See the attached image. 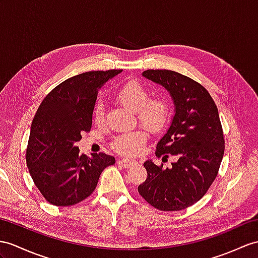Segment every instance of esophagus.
Returning a JSON list of instances; mask_svg holds the SVG:
<instances>
[{
	"instance_id": "obj_1",
	"label": "esophagus",
	"mask_w": 258,
	"mask_h": 258,
	"mask_svg": "<svg viewBox=\"0 0 258 258\" xmlns=\"http://www.w3.org/2000/svg\"><path fill=\"white\" fill-rule=\"evenodd\" d=\"M118 164L121 165L124 168H128V167H131V166L136 165L137 164V161L129 160V159H123V160H119L118 161Z\"/></svg>"
}]
</instances>
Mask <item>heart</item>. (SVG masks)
Segmentation results:
<instances>
[{"label":"heart","instance_id":"b5f03b06","mask_svg":"<svg viewBox=\"0 0 258 258\" xmlns=\"http://www.w3.org/2000/svg\"><path fill=\"white\" fill-rule=\"evenodd\" d=\"M117 97L125 108L137 112L140 123L149 130L158 131L165 125L168 117L166 103L160 98L149 99L147 90L138 82H128L121 86V89L118 91ZM104 115V104L98 102L93 111L94 120L97 123L103 122ZM146 140L147 134L143 130H136L115 138L112 141V148L122 155L133 156L140 152Z\"/></svg>","mask_w":258,"mask_h":258}]
</instances>
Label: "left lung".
Masks as SVG:
<instances>
[{
    "label": "left lung",
    "mask_w": 258,
    "mask_h": 258,
    "mask_svg": "<svg viewBox=\"0 0 258 258\" xmlns=\"http://www.w3.org/2000/svg\"><path fill=\"white\" fill-rule=\"evenodd\" d=\"M142 77L162 85L173 99L171 125L155 154H172L177 161L169 168L144 162L148 176L138 191L156 209L183 210L204 197L221 164L224 139L218 108L203 85L183 74L147 70Z\"/></svg>",
    "instance_id": "8db88e82"
}]
</instances>
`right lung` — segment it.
Masks as SVG:
<instances>
[{"label":"right lung","instance_id":"right-lung-1","mask_svg":"<svg viewBox=\"0 0 258 258\" xmlns=\"http://www.w3.org/2000/svg\"><path fill=\"white\" fill-rule=\"evenodd\" d=\"M122 70L91 71L66 80L42 100L31 123L26 162L35 185L48 203L78 204L94 191L115 158L79 154L75 143L90 131L98 90Z\"/></svg>","mask_w":258,"mask_h":258}]
</instances>
